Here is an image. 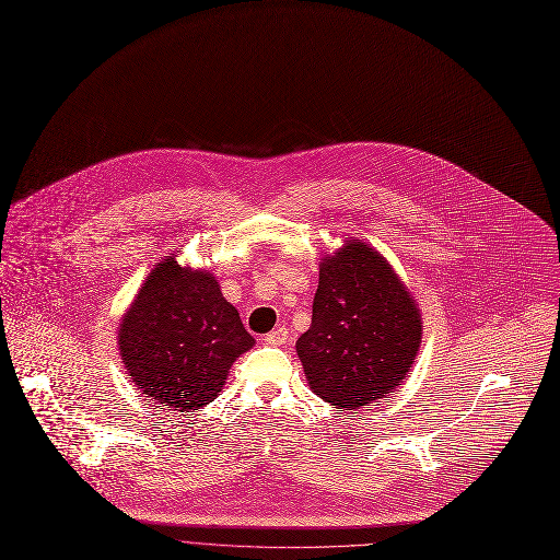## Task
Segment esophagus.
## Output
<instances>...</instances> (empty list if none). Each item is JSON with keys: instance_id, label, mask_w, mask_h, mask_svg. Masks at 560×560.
I'll return each mask as SVG.
<instances>
[{"instance_id": "esophagus-1", "label": "esophagus", "mask_w": 560, "mask_h": 560, "mask_svg": "<svg viewBox=\"0 0 560 560\" xmlns=\"http://www.w3.org/2000/svg\"><path fill=\"white\" fill-rule=\"evenodd\" d=\"M285 340H288V329L285 327H277V329H272L270 334L264 336V342L266 345H275V347L285 345Z\"/></svg>"}]
</instances>
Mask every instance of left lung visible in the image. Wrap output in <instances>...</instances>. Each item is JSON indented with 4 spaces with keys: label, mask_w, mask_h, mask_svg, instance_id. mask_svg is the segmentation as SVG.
I'll use <instances>...</instances> for the list:
<instances>
[{
    "label": "left lung",
    "mask_w": 560,
    "mask_h": 560,
    "mask_svg": "<svg viewBox=\"0 0 560 560\" xmlns=\"http://www.w3.org/2000/svg\"><path fill=\"white\" fill-rule=\"evenodd\" d=\"M420 342L416 299L376 248L345 240L323 257L312 325L296 340L305 378L318 398L353 411L394 394Z\"/></svg>",
    "instance_id": "obj_1"
}]
</instances>
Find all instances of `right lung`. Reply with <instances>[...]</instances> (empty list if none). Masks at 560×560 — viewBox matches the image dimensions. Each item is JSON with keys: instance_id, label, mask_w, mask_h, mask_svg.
<instances>
[{"instance_id": "add662e5", "label": "right lung", "mask_w": 560, "mask_h": 560, "mask_svg": "<svg viewBox=\"0 0 560 560\" xmlns=\"http://www.w3.org/2000/svg\"><path fill=\"white\" fill-rule=\"evenodd\" d=\"M255 345L207 270L160 261L118 327L120 358L144 398L179 411L213 402L233 362Z\"/></svg>"}]
</instances>
